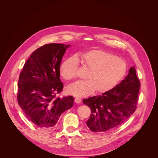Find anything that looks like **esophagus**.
<instances>
[{
  "label": "esophagus",
  "mask_w": 158,
  "mask_h": 158,
  "mask_svg": "<svg viewBox=\"0 0 158 158\" xmlns=\"http://www.w3.org/2000/svg\"><path fill=\"white\" fill-rule=\"evenodd\" d=\"M81 98H75V102H76V103H80L81 102Z\"/></svg>",
  "instance_id": "obj_1"
}]
</instances>
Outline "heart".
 <instances>
[{
	"label": "heart",
	"instance_id": "1",
	"mask_svg": "<svg viewBox=\"0 0 158 158\" xmlns=\"http://www.w3.org/2000/svg\"><path fill=\"white\" fill-rule=\"evenodd\" d=\"M82 65L89 70L88 80L78 81L67 88L68 92L76 96H85L96 91L104 93L112 89L123 78L127 65L120 57L101 50H93L82 53ZM79 64L76 57L66 59L61 65L60 73L65 80L77 77Z\"/></svg>",
	"mask_w": 158,
	"mask_h": 158
}]
</instances>
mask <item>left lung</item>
Masks as SVG:
<instances>
[{
  "instance_id": "obj_1",
  "label": "left lung",
  "mask_w": 158,
  "mask_h": 158,
  "mask_svg": "<svg viewBox=\"0 0 158 158\" xmlns=\"http://www.w3.org/2000/svg\"><path fill=\"white\" fill-rule=\"evenodd\" d=\"M140 84L134 67L127 76L112 89L96 96L84 99L91 109L86 122L92 132H103L123 123L137 108Z\"/></svg>"
}]
</instances>
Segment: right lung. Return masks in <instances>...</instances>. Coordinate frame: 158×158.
<instances>
[{
    "mask_svg": "<svg viewBox=\"0 0 158 158\" xmlns=\"http://www.w3.org/2000/svg\"><path fill=\"white\" fill-rule=\"evenodd\" d=\"M69 46L50 44L38 48L20 73L18 104L27 120L39 128L53 127L61 114L73 106V96H56L64 88L60 79V66Z\"/></svg>",
    "mask_w": 158,
    "mask_h": 158,
    "instance_id": "right-lung-1",
    "label": "right lung"
}]
</instances>
